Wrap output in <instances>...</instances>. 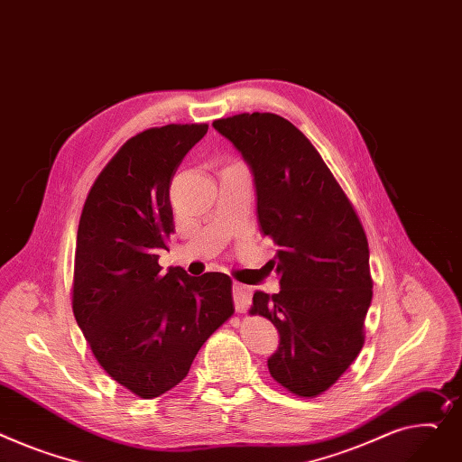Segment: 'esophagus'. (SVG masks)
Here are the masks:
<instances>
[{"mask_svg":"<svg viewBox=\"0 0 462 462\" xmlns=\"http://www.w3.org/2000/svg\"><path fill=\"white\" fill-rule=\"evenodd\" d=\"M232 291H234L236 310L241 312V314L247 312L249 306H251V300H253V291H251V288L245 286V284H239V282H234Z\"/></svg>","mask_w":462,"mask_h":462,"instance_id":"1","label":"esophagus"}]
</instances>
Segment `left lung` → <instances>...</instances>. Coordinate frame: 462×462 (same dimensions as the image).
Listing matches in <instances>:
<instances>
[{"label":"left lung","instance_id":"obj_1","mask_svg":"<svg viewBox=\"0 0 462 462\" xmlns=\"http://www.w3.org/2000/svg\"><path fill=\"white\" fill-rule=\"evenodd\" d=\"M213 128L251 165L260 230L281 247L267 263L281 291H256L251 306L281 334L269 374L299 397H318L364 346L374 295L364 226L319 152L290 120L241 113L213 120Z\"/></svg>","mask_w":462,"mask_h":462}]
</instances>
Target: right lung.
<instances>
[{"instance_id":"add662e5","label":"right lung","mask_w":462,"mask_h":462,"mask_svg":"<svg viewBox=\"0 0 462 462\" xmlns=\"http://www.w3.org/2000/svg\"><path fill=\"white\" fill-rule=\"evenodd\" d=\"M208 125L144 130L118 148L92 183L78 226L72 312L118 384L143 399L188 377L208 337L234 316L232 279L162 271L174 234L169 189Z\"/></svg>"}]
</instances>
